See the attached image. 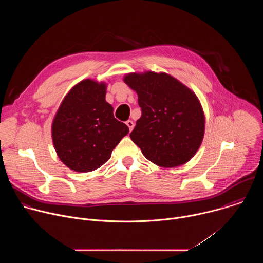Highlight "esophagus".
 Instances as JSON below:
<instances>
[{"mask_svg": "<svg viewBox=\"0 0 263 263\" xmlns=\"http://www.w3.org/2000/svg\"><path fill=\"white\" fill-rule=\"evenodd\" d=\"M126 124H127V126L129 127V130H130V131H132V130H133V128H134V123H133L132 121H127V122H126Z\"/></svg>", "mask_w": 263, "mask_h": 263, "instance_id": "obj_1", "label": "esophagus"}]
</instances>
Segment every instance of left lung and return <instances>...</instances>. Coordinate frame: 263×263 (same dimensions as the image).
<instances>
[{"mask_svg":"<svg viewBox=\"0 0 263 263\" xmlns=\"http://www.w3.org/2000/svg\"><path fill=\"white\" fill-rule=\"evenodd\" d=\"M124 81L138 96L141 117L130 137L144 157L162 167L190 161L205 131L204 112L197 96L165 72L128 73Z\"/></svg>","mask_w":263,"mask_h":263,"instance_id":"8db88e82","label":"left lung"}]
</instances>
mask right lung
Instances as JSON below:
<instances>
[{
	"label": "right lung",
	"mask_w": 263,
	"mask_h": 263,
	"mask_svg": "<svg viewBox=\"0 0 263 263\" xmlns=\"http://www.w3.org/2000/svg\"><path fill=\"white\" fill-rule=\"evenodd\" d=\"M105 96V83L83 80L65 96L54 118L52 138L57 155L74 172L102 166L129 132L127 125L115 118Z\"/></svg>",
	"instance_id": "1"
}]
</instances>
